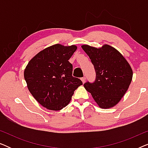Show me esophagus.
Listing matches in <instances>:
<instances>
[{
    "instance_id": "1",
    "label": "esophagus",
    "mask_w": 148,
    "mask_h": 148,
    "mask_svg": "<svg viewBox=\"0 0 148 148\" xmlns=\"http://www.w3.org/2000/svg\"><path fill=\"white\" fill-rule=\"evenodd\" d=\"M82 79L83 84H84L85 82H86V77H82V79Z\"/></svg>"
}]
</instances>
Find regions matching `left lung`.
Segmentation results:
<instances>
[{
	"instance_id": "8db88e82",
	"label": "left lung",
	"mask_w": 148,
	"mask_h": 148,
	"mask_svg": "<svg viewBox=\"0 0 148 148\" xmlns=\"http://www.w3.org/2000/svg\"><path fill=\"white\" fill-rule=\"evenodd\" d=\"M82 48L94 64L96 75L94 82H87L84 88L100 108L114 106L128 90L133 77L132 69L124 56L108 44L100 48L88 45Z\"/></svg>"
}]
</instances>
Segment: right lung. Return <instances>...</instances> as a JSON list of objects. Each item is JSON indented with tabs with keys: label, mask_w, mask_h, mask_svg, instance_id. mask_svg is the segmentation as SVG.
I'll return each mask as SVG.
<instances>
[{
	"label": "right lung",
	"mask_w": 148,
	"mask_h": 148,
	"mask_svg": "<svg viewBox=\"0 0 148 148\" xmlns=\"http://www.w3.org/2000/svg\"><path fill=\"white\" fill-rule=\"evenodd\" d=\"M77 46L57 44L44 49L28 62L24 71L27 88L34 98L48 110H60L67 106L74 91L82 86L72 76L69 60Z\"/></svg>",
	"instance_id": "right-lung-1"
}]
</instances>
